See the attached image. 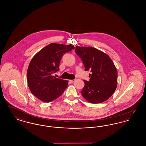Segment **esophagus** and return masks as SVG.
Returning a JSON list of instances; mask_svg holds the SVG:
<instances>
[{"label":"esophagus","mask_w":146,"mask_h":146,"mask_svg":"<svg viewBox=\"0 0 146 146\" xmlns=\"http://www.w3.org/2000/svg\"><path fill=\"white\" fill-rule=\"evenodd\" d=\"M69 81H70V83H73V82H74L75 80H74V79H73V80H70Z\"/></svg>","instance_id":"34e87169"}]
</instances>
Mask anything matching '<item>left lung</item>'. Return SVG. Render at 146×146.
Masks as SVG:
<instances>
[{
	"instance_id": "obj_1",
	"label": "left lung",
	"mask_w": 146,
	"mask_h": 146,
	"mask_svg": "<svg viewBox=\"0 0 146 146\" xmlns=\"http://www.w3.org/2000/svg\"><path fill=\"white\" fill-rule=\"evenodd\" d=\"M76 52L83 62L85 70H90V80H84L81 94L91 104L104 102L117 86L118 72L110 57L98 49L76 46Z\"/></svg>"
}]
</instances>
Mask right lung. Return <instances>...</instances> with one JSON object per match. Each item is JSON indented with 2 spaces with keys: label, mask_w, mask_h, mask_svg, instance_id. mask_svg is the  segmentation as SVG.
<instances>
[{
  "label": "right lung",
  "mask_w": 146,
  "mask_h": 146,
  "mask_svg": "<svg viewBox=\"0 0 146 146\" xmlns=\"http://www.w3.org/2000/svg\"><path fill=\"white\" fill-rule=\"evenodd\" d=\"M75 49L72 45L51 43L35 55L28 66L27 80L31 92L42 101L50 102L60 97L67 88L68 81L57 78L62 57Z\"/></svg>",
  "instance_id": "1"
}]
</instances>
